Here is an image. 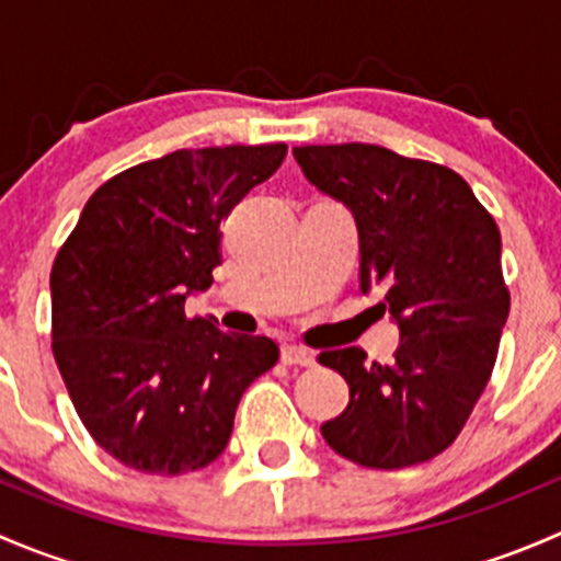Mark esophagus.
<instances>
[{
  "label": "esophagus",
  "mask_w": 561,
  "mask_h": 561,
  "mask_svg": "<svg viewBox=\"0 0 561 561\" xmlns=\"http://www.w3.org/2000/svg\"><path fill=\"white\" fill-rule=\"evenodd\" d=\"M282 360H285L287 366H314V353L312 350L301 347V344H285V347H282Z\"/></svg>",
  "instance_id": "34e87169"
}]
</instances>
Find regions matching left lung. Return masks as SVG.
<instances>
[{
    "label": "left lung",
    "mask_w": 561,
    "mask_h": 561,
    "mask_svg": "<svg viewBox=\"0 0 561 561\" xmlns=\"http://www.w3.org/2000/svg\"><path fill=\"white\" fill-rule=\"evenodd\" d=\"M309 184L342 203L360 244V290L399 328L390 366L358 347L322 353L350 388L320 426L339 456L369 469L443 454L489 386L511 312L500 228L461 175L369 144L298 146Z\"/></svg>",
    "instance_id": "left-lung-1"
}]
</instances>
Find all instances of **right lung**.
<instances>
[{"label": "right lung", "instance_id": "add662e5", "mask_svg": "<svg viewBox=\"0 0 561 561\" xmlns=\"http://www.w3.org/2000/svg\"><path fill=\"white\" fill-rule=\"evenodd\" d=\"M285 144L181 149L105 181L50 271L54 358L100 448L181 474L228 448L244 390L279 358L268 336L186 317L222 263V219L276 173Z\"/></svg>", "mask_w": 561, "mask_h": 561}]
</instances>
